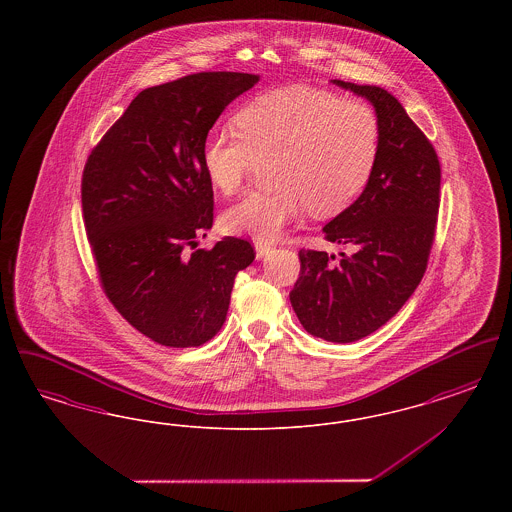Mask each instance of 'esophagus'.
Listing matches in <instances>:
<instances>
[{"instance_id": "34e87169", "label": "esophagus", "mask_w": 512, "mask_h": 512, "mask_svg": "<svg viewBox=\"0 0 512 512\" xmlns=\"http://www.w3.org/2000/svg\"><path fill=\"white\" fill-rule=\"evenodd\" d=\"M255 251H257V259H263V257H267L268 253L272 251V244L255 242Z\"/></svg>"}]
</instances>
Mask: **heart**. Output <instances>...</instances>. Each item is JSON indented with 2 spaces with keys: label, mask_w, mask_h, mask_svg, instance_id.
Instances as JSON below:
<instances>
[{
  "label": "heart",
  "mask_w": 512,
  "mask_h": 512,
  "mask_svg": "<svg viewBox=\"0 0 512 512\" xmlns=\"http://www.w3.org/2000/svg\"><path fill=\"white\" fill-rule=\"evenodd\" d=\"M236 134L209 132L201 161L220 194H236L255 159L270 161V190L244 195L222 215L228 232L272 242L307 205L330 217L365 190L376 167L380 124L370 105L311 86H282L247 101Z\"/></svg>",
  "instance_id": "b5f03b06"
}]
</instances>
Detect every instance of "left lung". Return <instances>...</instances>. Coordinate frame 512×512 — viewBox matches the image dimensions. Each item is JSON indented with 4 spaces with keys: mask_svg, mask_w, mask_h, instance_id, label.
<instances>
[{
    "mask_svg": "<svg viewBox=\"0 0 512 512\" xmlns=\"http://www.w3.org/2000/svg\"><path fill=\"white\" fill-rule=\"evenodd\" d=\"M368 99L380 124L376 167L363 190L322 232L353 253L301 249L290 293L303 328L326 341L363 340L384 326L420 284L436 236L438 153L388 90L332 80Z\"/></svg>",
    "mask_w": 512,
    "mask_h": 512,
    "instance_id": "left-lung-1",
    "label": "left lung"
}]
</instances>
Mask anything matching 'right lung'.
<instances>
[{
  "label": "right lung",
  "instance_id": "right-lung-1",
  "mask_svg": "<svg viewBox=\"0 0 512 512\" xmlns=\"http://www.w3.org/2000/svg\"><path fill=\"white\" fill-rule=\"evenodd\" d=\"M257 74L197 73L140 92L92 149L82 213L99 282L138 332L165 347H199L226 320L234 278L255 251L213 226V184L201 147Z\"/></svg>",
  "mask_w": 512,
  "mask_h": 512
}]
</instances>
